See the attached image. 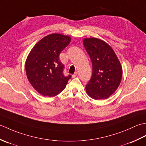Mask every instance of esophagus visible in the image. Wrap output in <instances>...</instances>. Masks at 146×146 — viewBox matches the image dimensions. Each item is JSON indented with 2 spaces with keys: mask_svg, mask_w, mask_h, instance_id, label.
Listing matches in <instances>:
<instances>
[{
  "mask_svg": "<svg viewBox=\"0 0 146 146\" xmlns=\"http://www.w3.org/2000/svg\"><path fill=\"white\" fill-rule=\"evenodd\" d=\"M77 74H78V73H77V72H75V73H74L73 75H72V78H75V77H76V75H77Z\"/></svg>",
  "mask_w": 146,
  "mask_h": 146,
  "instance_id": "obj_1",
  "label": "esophagus"
}]
</instances>
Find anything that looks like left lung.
Masks as SVG:
<instances>
[{
  "label": "left lung",
  "mask_w": 146,
  "mask_h": 146,
  "mask_svg": "<svg viewBox=\"0 0 146 146\" xmlns=\"http://www.w3.org/2000/svg\"><path fill=\"white\" fill-rule=\"evenodd\" d=\"M83 46L92 63V75L86 92L94 100L107 99L119 87L122 68L115 52L106 42L96 38H85Z\"/></svg>",
  "instance_id": "left-lung-1"
}]
</instances>
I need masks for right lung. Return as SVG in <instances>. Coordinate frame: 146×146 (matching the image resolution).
I'll return each instance as SVG.
<instances>
[{"instance_id": "add662e5", "label": "right lung", "mask_w": 146, "mask_h": 146, "mask_svg": "<svg viewBox=\"0 0 146 146\" xmlns=\"http://www.w3.org/2000/svg\"><path fill=\"white\" fill-rule=\"evenodd\" d=\"M70 36L51 34L34 46L26 61L27 78L31 85L44 97H54L63 90L71 78L64 76L59 55L69 44Z\"/></svg>"}]
</instances>
